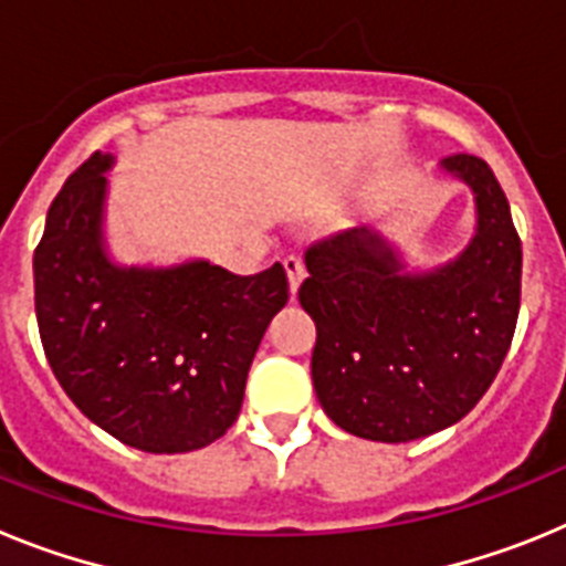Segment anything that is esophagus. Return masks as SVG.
<instances>
[{
	"instance_id": "obj_1",
	"label": "esophagus",
	"mask_w": 566,
	"mask_h": 566,
	"mask_svg": "<svg viewBox=\"0 0 566 566\" xmlns=\"http://www.w3.org/2000/svg\"><path fill=\"white\" fill-rule=\"evenodd\" d=\"M283 269H286V274H289V289H292V294H297L300 283H303V277H306V266H303V260L294 258V254H289V258L283 260Z\"/></svg>"
}]
</instances>
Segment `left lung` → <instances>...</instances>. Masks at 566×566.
Returning a JSON list of instances; mask_svg holds the SVG:
<instances>
[{
	"label": "left lung",
	"instance_id": "left-lung-1",
	"mask_svg": "<svg viewBox=\"0 0 566 566\" xmlns=\"http://www.w3.org/2000/svg\"><path fill=\"white\" fill-rule=\"evenodd\" d=\"M442 172L468 184L476 232L453 260L405 272L368 229L314 243L297 297L317 326L312 379L323 411L371 442H411L457 424L496 379L516 332L522 240L496 175L476 155Z\"/></svg>",
	"mask_w": 566,
	"mask_h": 566
}]
</instances>
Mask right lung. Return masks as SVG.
I'll use <instances>...</instances> for the list:
<instances>
[{
  "label": "right lung",
  "instance_id": "add662e5",
  "mask_svg": "<svg viewBox=\"0 0 566 566\" xmlns=\"http://www.w3.org/2000/svg\"><path fill=\"white\" fill-rule=\"evenodd\" d=\"M113 164L109 153L90 155L48 209L33 252L44 354L109 437L147 453L198 451L238 419L254 352L289 300L286 272L115 263L104 240Z\"/></svg>",
  "mask_w": 566,
  "mask_h": 566
}]
</instances>
